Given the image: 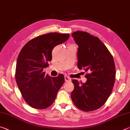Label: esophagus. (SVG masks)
Returning <instances> with one entry per match:
<instances>
[{
  "label": "esophagus",
  "mask_w": 130,
  "mask_h": 130,
  "mask_svg": "<svg viewBox=\"0 0 130 130\" xmlns=\"http://www.w3.org/2000/svg\"><path fill=\"white\" fill-rule=\"evenodd\" d=\"M65 81L66 82H70L71 81V78L68 76H65Z\"/></svg>",
  "instance_id": "esophagus-1"
}]
</instances>
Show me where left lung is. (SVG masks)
Instances as JSON below:
<instances>
[{
    "label": "left lung",
    "instance_id": "1",
    "mask_svg": "<svg viewBox=\"0 0 130 130\" xmlns=\"http://www.w3.org/2000/svg\"><path fill=\"white\" fill-rule=\"evenodd\" d=\"M72 36L78 46L77 67L87 72L85 83L72 81V100L82 111H94L104 104L112 91L116 75L113 58L98 37L81 31Z\"/></svg>",
    "mask_w": 130,
    "mask_h": 130
}]
</instances>
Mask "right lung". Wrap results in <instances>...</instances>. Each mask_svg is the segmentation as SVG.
I'll return each instance as SVG.
<instances>
[{"mask_svg": "<svg viewBox=\"0 0 130 130\" xmlns=\"http://www.w3.org/2000/svg\"><path fill=\"white\" fill-rule=\"evenodd\" d=\"M69 34L50 32L31 39L24 46L18 57L15 80L26 102L36 109H45L56 99L65 77L45 76L43 68L52 59V52L57 45L67 41Z\"/></svg>", "mask_w": 130, "mask_h": 130, "instance_id": "right-lung-1", "label": "right lung"}]
</instances>
